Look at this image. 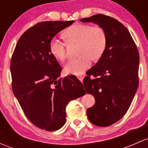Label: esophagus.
<instances>
[{
	"instance_id": "1",
	"label": "esophagus",
	"mask_w": 148,
	"mask_h": 148,
	"mask_svg": "<svg viewBox=\"0 0 148 148\" xmlns=\"http://www.w3.org/2000/svg\"><path fill=\"white\" fill-rule=\"evenodd\" d=\"M77 78L79 79V80L81 82L83 81V79H84V77L82 75H79V76H77Z\"/></svg>"
}]
</instances>
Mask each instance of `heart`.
Listing matches in <instances>:
<instances>
[{"label":"heart","instance_id":"b5f03b06","mask_svg":"<svg viewBox=\"0 0 148 148\" xmlns=\"http://www.w3.org/2000/svg\"><path fill=\"white\" fill-rule=\"evenodd\" d=\"M62 36L68 42L79 43L77 58L70 60L64 67L67 74L79 75L83 74L92 64V59H100L107 47V34L104 28L99 26H92L85 23H74L62 32ZM52 56L60 62L66 58L65 44L53 38L49 44Z\"/></svg>","mask_w":148,"mask_h":148}]
</instances>
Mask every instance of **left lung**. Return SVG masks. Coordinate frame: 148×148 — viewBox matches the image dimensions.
I'll return each mask as SVG.
<instances>
[{
  "instance_id": "obj_1",
  "label": "left lung",
  "mask_w": 148,
  "mask_h": 148,
  "mask_svg": "<svg viewBox=\"0 0 148 148\" xmlns=\"http://www.w3.org/2000/svg\"><path fill=\"white\" fill-rule=\"evenodd\" d=\"M80 21L93 22L107 34L105 51L86 72L83 83L95 99L93 107L86 110L89 120L97 126H110L126 114L138 89V48L127 28L110 16L97 14Z\"/></svg>"
}]
</instances>
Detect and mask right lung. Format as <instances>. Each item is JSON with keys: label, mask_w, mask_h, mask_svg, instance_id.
Wrapping results in <instances>:
<instances>
[{"label": "right lung", "mask_w": 148, "mask_h": 148, "mask_svg": "<svg viewBox=\"0 0 148 148\" xmlns=\"http://www.w3.org/2000/svg\"><path fill=\"white\" fill-rule=\"evenodd\" d=\"M74 21L34 25L20 37L11 58L13 94L28 120L47 131L60 129L66 122L69 102L86 93L74 76L59 78L62 69L49 50L53 36Z\"/></svg>", "instance_id": "right-lung-1"}]
</instances>
